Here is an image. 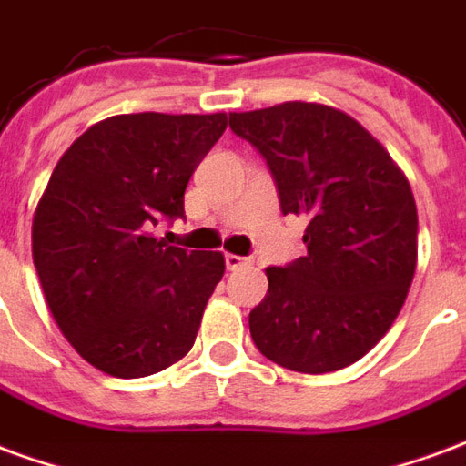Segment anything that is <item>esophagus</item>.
I'll return each mask as SVG.
<instances>
[{"instance_id": "esophagus-1", "label": "esophagus", "mask_w": 466, "mask_h": 466, "mask_svg": "<svg viewBox=\"0 0 466 466\" xmlns=\"http://www.w3.org/2000/svg\"><path fill=\"white\" fill-rule=\"evenodd\" d=\"M224 264H227V269H229V272H237V269L247 267L249 259H247V257H239V254H224Z\"/></svg>"}]
</instances>
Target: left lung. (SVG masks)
<instances>
[{
	"instance_id": "8db88e82",
	"label": "left lung",
	"mask_w": 466,
	"mask_h": 466,
	"mask_svg": "<svg viewBox=\"0 0 466 466\" xmlns=\"http://www.w3.org/2000/svg\"><path fill=\"white\" fill-rule=\"evenodd\" d=\"M267 159L284 214L309 219L307 257L269 267L249 312L267 360L304 374L350 367L390 332L417 267V204L387 149L357 119L312 102L232 112Z\"/></svg>"
}]
</instances>
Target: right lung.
Here are the masks:
<instances>
[{
    "instance_id": "add662e5",
    "label": "right lung",
    "mask_w": 466,
    "mask_h": 466,
    "mask_svg": "<svg viewBox=\"0 0 466 466\" xmlns=\"http://www.w3.org/2000/svg\"><path fill=\"white\" fill-rule=\"evenodd\" d=\"M224 129L227 115L109 116L56 162L32 257L56 327L96 370L137 380L192 350L224 257L152 229L184 217L189 177Z\"/></svg>"
}]
</instances>
